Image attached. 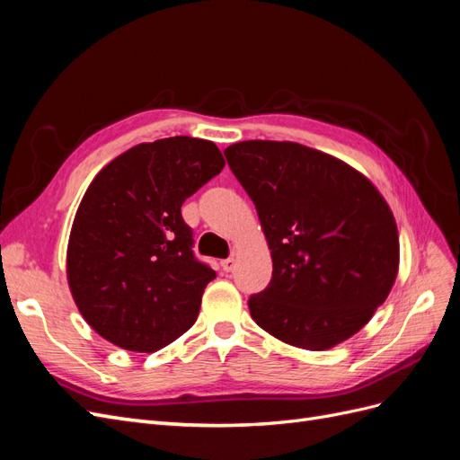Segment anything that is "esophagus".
<instances>
[{
    "label": "esophagus",
    "mask_w": 460,
    "mask_h": 460,
    "mask_svg": "<svg viewBox=\"0 0 460 460\" xmlns=\"http://www.w3.org/2000/svg\"><path fill=\"white\" fill-rule=\"evenodd\" d=\"M220 267H222V270H225V272H232L235 269V259L230 257V259L220 261Z\"/></svg>",
    "instance_id": "34e87169"
}]
</instances>
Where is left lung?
Listing matches in <instances>:
<instances>
[{
	"label": "left lung",
	"instance_id": "left-lung-1",
	"mask_svg": "<svg viewBox=\"0 0 460 460\" xmlns=\"http://www.w3.org/2000/svg\"><path fill=\"white\" fill-rule=\"evenodd\" d=\"M255 203L272 280L249 297L255 323L284 343L324 351L365 328L399 272L392 208L370 180L296 142L225 149Z\"/></svg>",
	"mask_w": 460,
	"mask_h": 460
}]
</instances>
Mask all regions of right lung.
Returning a JSON list of instances; mask_svg holds the SVG:
<instances>
[{"instance_id":"right-lung-1","label":"right lung","mask_w":460,"mask_h":460,"mask_svg":"<svg viewBox=\"0 0 460 460\" xmlns=\"http://www.w3.org/2000/svg\"><path fill=\"white\" fill-rule=\"evenodd\" d=\"M225 164L213 142L174 136L130 147L92 180L68 235L66 280L103 340L153 353L196 323L217 272L193 257L180 207Z\"/></svg>"}]
</instances>
